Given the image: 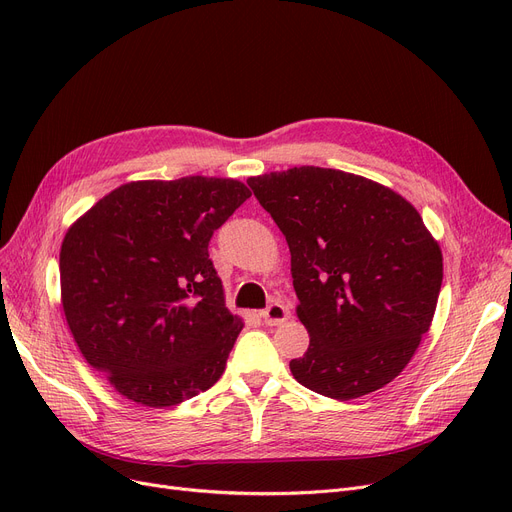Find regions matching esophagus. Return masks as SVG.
Returning a JSON list of instances; mask_svg holds the SVG:
<instances>
[{"label":"esophagus","mask_w":512,"mask_h":512,"mask_svg":"<svg viewBox=\"0 0 512 512\" xmlns=\"http://www.w3.org/2000/svg\"><path fill=\"white\" fill-rule=\"evenodd\" d=\"M261 317L265 321V326H280L282 321L288 319V309L282 303L274 301V303H270L261 311Z\"/></svg>","instance_id":"obj_1"}]
</instances>
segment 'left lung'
Returning <instances> with one entry per match:
<instances>
[{"label": "left lung", "instance_id": "1", "mask_svg": "<svg viewBox=\"0 0 512 512\" xmlns=\"http://www.w3.org/2000/svg\"><path fill=\"white\" fill-rule=\"evenodd\" d=\"M290 249L297 315L309 348L294 380L336 400L390 384L432 326L442 251L419 211L392 188L301 166L247 180Z\"/></svg>", "mask_w": 512, "mask_h": 512}]
</instances>
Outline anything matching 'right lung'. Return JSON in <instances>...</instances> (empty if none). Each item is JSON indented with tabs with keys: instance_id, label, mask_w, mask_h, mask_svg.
Instances as JSON below:
<instances>
[{
	"instance_id": "1",
	"label": "right lung",
	"mask_w": 512,
	"mask_h": 512,
	"mask_svg": "<svg viewBox=\"0 0 512 512\" xmlns=\"http://www.w3.org/2000/svg\"><path fill=\"white\" fill-rule=\"evenodd\" d=\"M249 197L234 178L137 180L68 228L60 251L68 328L124 398L176 407L222 378L245 324L226 309L207 247Z\"/></svg>"
}]
</instances>
